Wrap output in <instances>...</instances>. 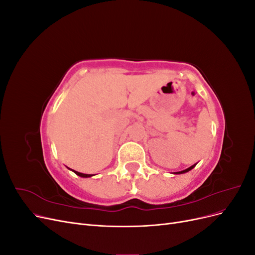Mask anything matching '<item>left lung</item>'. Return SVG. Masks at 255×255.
Listing matches in <instances>:
<instances>
[{
  "instance_id": "8db88e82",
  "label": "left lung",
  "mask_w": 255,
  "mask_h": 255,
  "mask_svg": "<svg viewBox=\"0 0 255 255\" xmlns=\"http://www.w3.org/2000/svg\"><path fill=\"white\" fill-rule=\"evenodd\" d=\"M196 165H197V164H195V165H192L191 167H189V168H187V169H185V170H183V171H179V172H174V173H175V174H182V173H185V172H188V171H189V170H191V169H192V168H194V167H195Z\"/></svg>"
}]
</instances>
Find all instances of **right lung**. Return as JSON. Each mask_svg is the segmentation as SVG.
<instances>
[{
	"label": "right lung",
	"mask_w": 255,
	"mask_h": 255,
	"mask_svg": "<svg viewBox=\"0 0 255 255\" xmlns=\"http://www.w3.org/2000/svg\"><path fill=\"white\" fill-rule=\"evenodd\" d=\"M72 170V169H71ZM75 174H78L79 176H82V177H89V176H92L91 174H85V173H81V172H78V171H75V170H72Z\"/></svg>",
	"instance_id": "1"
}]
</instances>
